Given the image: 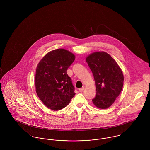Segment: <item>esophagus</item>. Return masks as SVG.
Segmentation results:
<instances>
[{
    "label": "esophagus",
    "instance_id": "esophagus-1",
    "mask_svg": "<svg viewBox=\"0 0 150 150\" xmlns=\"http://www.w3.org/2000/svg\"><path fill=\"white\" fill-rule=\"evenodd\" d=\"M84 87H83V88H79V89L78 90H79V92H83V91H84Z\"/></svg>",
    "mask_w": 150,
    "mask_h": 150
}]
</instances>
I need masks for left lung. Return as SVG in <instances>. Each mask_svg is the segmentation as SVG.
Wrapping results in <instances>:
<instances>
[{
    "label": "left lung",
    "instance_id": "8db88e82",
    "mask_svg": "<svg viewBox=\"0 0 150 150\" xmlns=\"http://www.w3.org/2000/svg\"><path fill=\"white\" fill-rule=\"evenodd\" d=\"M86 61L93 74L96 94L92 100L98 108L111 106L121 92L124 76L114 59L105 52H97L86 57Z\"/></svg>",
    "mask_w": 150,
    "mask_h": 150
}]
</instances>
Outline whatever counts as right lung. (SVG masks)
Masks as SVG:
<instances>
[{"label":"right lung","mask_w":150,"mask_h":150,"mask_svg":"<svg viewBox=\"0 0 150 150\" xmlns=\"http://www.w3.org/2000/svg\"><path fill=\"white\" fill-rule=\"evenodd\" d=\"M75 59L74 54L64 49L48 53L37 66L36 92L49 108L58 111L69 105L75 96V88L67 74Z\"/></svg>","instance_id":"add662e5"}]
</instances>
